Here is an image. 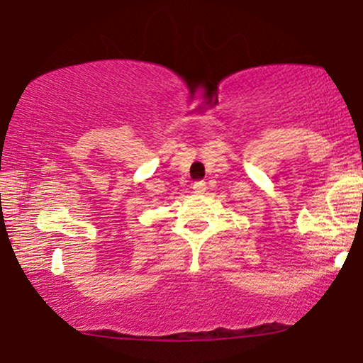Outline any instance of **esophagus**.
Instances as JSON below:
<instances>
[{"label":"esophagus","mask_w":363,"mask_h":363,"mask_svg":"<svg viewBox=\"0 0 363 363\" xmlns=\"http://www.w3.org/2000/svg\"><path fill=\"white\" fill-rule=\"evenodd\" d=\"M192 189H194L196 194H204L206 191V182L204 181H197L192 184Z\"/></svg>","instance_id":"1"}]
</instances>
